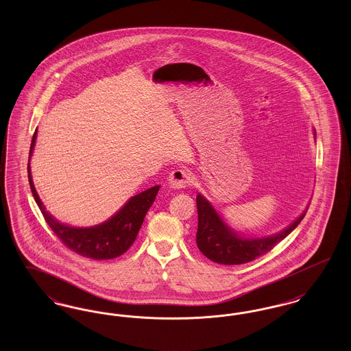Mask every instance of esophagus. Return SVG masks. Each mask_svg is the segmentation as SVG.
<instances>
[{
  "label": "esophagus",
  "instance_id": "obj_1",
  "mask_svg": "<svg viewBox=\"0 0 351 351\" xmlns=\"http://www.w3.org/2000/svg\"><path fill=\"white\" fill-rule=\"evenodd\" d=\"M189 182H191V173L183 168L173 169L168 176V184L172 189L185 188Z\"/></svg>",
  "mask_w": 351,
  "mask_h": 351
}]
</instances>
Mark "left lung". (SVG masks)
<instances>
[{
	"mask_svg": "<svg viewBox=\"0 0 351 351\" xmlns=\"http://www.w3.org/2000/svg\"><path fill=\"white\" fill-rule=\"evenodd\" d=\"M313 132L316 136V130ZM196 202L199 216L196 234L197 247L208 259L225 266L243 265L266 254L298 228L308 210L306 206L299 217L278 233L265 237H245L230 228L219 216L210 201L201 193L197 195Z\"/></svg>",
	"mask_w": 351,
	"mask_h": 351,
	"instance_id": "1",
	"label": "left lung"
}]
</instances>
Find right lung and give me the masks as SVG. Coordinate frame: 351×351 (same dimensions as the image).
I'll use <instances>...</instances> for the list:
<instances>
[{
  "label": "right lung",
  "instance_id": "right-lung-1",
  "mask_svg": "<svg viewBox=\"0 0 351 351\" xmlns=\"http://www.w3.org/2000/svg\"><path fill=\"white\" fill-rule=\"evenodd\" d=\"M36 141V132L34 133L32 146H30V155H29V183L33 192L34 200L38 204L42 215L47 221L52 232L59 237V239L79 255L85 258L104 261V259H113L122 255L123 252L129 250L138 235V232L143 223L145 216L151 205L154 204L155 197L160 185L151 186L149 189L132 196L125 202V205L117 210L113 216L108 218L106 221L101 222L99 225L86 226V228H77L63 223L53 217L46 206L40 200L35 186H34L33 176L30 160L33 155L34 146Z\"/></svg>",
  "mask_w": 351,
  "mask_h": 351
}]
</instances>
